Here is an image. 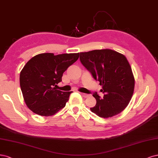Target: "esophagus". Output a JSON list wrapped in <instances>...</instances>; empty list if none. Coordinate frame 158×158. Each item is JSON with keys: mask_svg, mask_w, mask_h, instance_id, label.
Masks as SVG:
<instances>
[{"mask_svg": "<svg viewBox=\"0 0 158 158\" xmlns=\"http://www.w3.org/2000/svg\"><path fill=\"white\" fill-rule=\"evenodd\" d=\"M81 94L82 95L83 97H85V98H86V97H88V96H89V94H85V93H81Z\"/></svg>", "mask_w": 158, "mask_h": 158, "instance_id": "1", "label": "esophagus"}]
</instances>
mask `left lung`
Instances as JSON below:
<instances>
[{
	"label": "left lung",
	"instance_id": "obj_1",
	"mask_svg": "<svg viewBox=\"0 0 158 158\" xmlns=\"http://www.w3.org/2000/svg\"><path fill=\"white\" fill-rule=\"evenodd\" d=\"M80 61L102 86V98L93 93L96 104L90 108L100 118H108L121 113L132 98L135 78L124 55L110 49L80 52Z\"/></svg>",
	"mask_w": 158,
	"mask_h": 158
}]
</instances>
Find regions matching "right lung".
<instances>
[{
	"label": "right lung",
	"mask_w": 158,
	"mask_h": 158,
	"mask_svg": "<svg viewBox=\"0 0 158 158\" xmlns=\"http://www.w3.org/2000/svg\"><path fill=\"white\" fill-rule=\"evenodd\" d=\"M79 57V53L36 55L21 71L19 83L27 106L35 114L50 116L64 108L70 92L56 89L64 72Z\"/></svg>",
	"instance_id": "obj_1"
}]
</instances>
